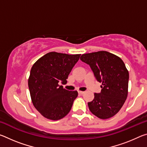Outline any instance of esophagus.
Returning <instances> with one entry per match:
<instances>
[{"mask_svg":"<svg viewBox=\"0 0 147 147\" xmlns=\"http://www.w3.org/2000/svg\"><path fill=\"white\" fill-rule=\"evenodd\" d=\"M84 93H85V91H78V93L80 94H83Z\"/></svg>","mask_w":147,"mask_h":147,"instance_id":"34e87169","label":"esophagus"}]
</instances>
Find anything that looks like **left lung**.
<instances>
[{"mask_svg": "<svg viewBox=\"0 0 147 147\" xmlns=\"http://www.w3.org/2000/svg\"><path fill=\"white\" fill-rule=\"evenodd\" d=\"M82 61L90 67L96 80L101 82V91L94 93L88 102L91 112L106 119L119 112L128 95L129 73L123 61L106 51L82 54Z\"/></svg>", "mask_w": 147, "mask_h": 147, "instance_id": "8db88e82", "label": "left lung"}]
</instances>
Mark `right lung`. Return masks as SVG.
<instances>
[{
	"mask_svg": "<svg viewBox=\"0 0 147 147\" xmlns=\"http://www.w3.org/2000/svg\"><path fill=\"white\" fill-rule=\"evenodd\" d=\"M80 55L51 52L32 66L28 78L30 93L34 107L45 118L59 120L70 111L78 92L66 90L59 82L67 83Z\"/></svg>",
	"mask_w": 147,
	"mask_h": 147,
	"instance_id": "obj_1",
	"label": "right lung"
}]
</instances>
